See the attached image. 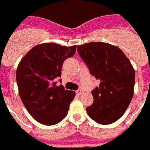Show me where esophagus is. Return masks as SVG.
I'll use <instances>...</instances> for the list:
<instances>
[{"label":"esophagus","mask_w":150,"mask_h":150,"mask_svg":"<svg viewBox=\"0 0 150 150\" xmlns=\"http://www.w3.org/2000/svg\"><path fill=\"white\" fill-rule=\"evenodd\" d=\"M83 93H84V91L82 89H79L78 91H76V93L78 95H81Z\"/></svg>","instance_id":"34e87169"}]
</instances>
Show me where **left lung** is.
Segmentation results:
<instances>
[{"instance_id":"8db88e82","label":"left lung","mask_w":150,"mask_h":150,"mask_svg":"<svg viewBox=\"0 0 150 150\" xmlns=\"http://www.w3.org/2000/svg\"><path fill=\"white\" fill-rule=\"evenodd\" d=\"M79 56L90 73L100 81L91 91L93 103L87 107L88 115L100 125H109L123 115L134 95L135 71L118 47L103 42L78 46Z\"/></svg>"}]
</instances>
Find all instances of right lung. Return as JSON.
<instances>
[{
	"label": "right lung",
	"mask_w": 150,
	"mask_h": 150,
	"mask_svg": "<svg viewBox=\"0 0 150 150\" xmlns=\"http://www.w3.org/2000/svg\"><path fill=\"white\" fill-rule=\"evenodd\" d=\"M75 51L76 46L41 44L32 48L19 62L16 70L19 96L39 123L53 125L66 116L75 93L58 86L56 80L61 77L63 62Z\"/></svg>",
	"instance_id": "add662e5"
}]
</instances>
